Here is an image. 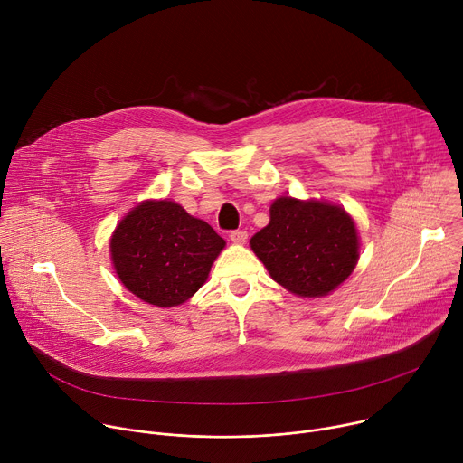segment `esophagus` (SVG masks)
<instances>
[{"label":"esophagus","mask_w":463,"mask_h":463,"mask_svg":"<svg viewBox=\"0 0 463 463\" xmlns=\"http://www.w3.org/2000/svg\"><path fill=\"white\" fill-rule=\"evenodd\" d=\"M229 238H231L232 243H245L247 241V231H232Z\"/></svg>","instance_id":"1"}]
</instances>
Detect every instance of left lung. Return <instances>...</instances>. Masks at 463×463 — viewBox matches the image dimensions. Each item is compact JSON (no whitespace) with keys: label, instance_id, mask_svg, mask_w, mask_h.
I'll list each match as a JSON object with an SVG mask.
<instances>
[{"label":"left lung","instance_id":"1","mask_svg":"<svg viewBox=\"0 0 463 463\" xmlns=\"http://www.w3.org/2000/svg\"><path fill=\"white\" fill-rule=\"evenodd\" d=\"M269 214V225L250 238V249L275 282L298 297L317 298L352 275L359 260V238L343 207L279 197Z\"/></svg>","mask_w":463,"mask_h":463}]
</instances>
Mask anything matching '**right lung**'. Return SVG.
Here are the masks:
<instances>
[{
    "label": "right lung",
    "instance_id": "1",
    "mask_svg": "<svg viewBox=\"0 0 463 463\" xmlns=\"http://www.w3.org/2000/svg\"><path fill=\"white\" fill-rule=\"evenodd\" d=\"M225 240L175 202H143L117 225L109 252L128 291L157 307L186 302L211 273Z\"/></svg>",
    "mask_w": 463,
    "mask_h": 463
}]
</instances>
